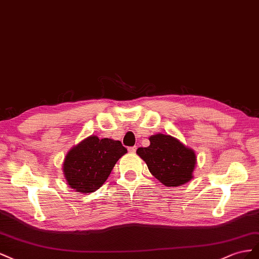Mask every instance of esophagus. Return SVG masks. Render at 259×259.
<instances>
[{"label":"esophagus","mask_w":259,"mask_h":259,"mask_svg":"<svg viewBox=\"0 0 259 259\" xmlns=\"http://www.w3.org/2000/svg\"><path fill=\"white\" fill-rule=\"evenodd\" d=\"M137 149H138V146L135 145V146H130L128 150H129V152H131V153H135V152L137 151Z\"/></svg>","instance_id":"obj_1"}]
</instances>
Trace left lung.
I'll list each match as a JSON object with an SVG mask.
<instances>
[{"instance_id":"obj_1","label":"left lung","mask_w":259,"mask_h":259,"mask_svg":"<svg viewBox=\"0 0 259 259\" xmlns=\"http://www.w3.org/2000/svg\"><path fill=\"white\" fill-rule=\"evenodd\" d=\"M150 146L139 147L137 153L151 174L167 187H179L192 179L196 156L178 140L166 135H154Z\"/></svg>"}]
</instances>
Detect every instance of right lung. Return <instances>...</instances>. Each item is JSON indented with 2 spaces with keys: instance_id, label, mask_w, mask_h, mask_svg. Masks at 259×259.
Masks as SVG:
<instances>
[{
  "instance_id": "obj_1",
  "label": "right lung",
  "mask_w": 259,
  "mask_h": 259,
  "mask_svg": "<svg viewBox=\"0 0 259 259\" xmlns=\"http://www.w3.org/2000/svg\"><path fill=\"white\" fill-rule=\"evenodd\" d=\"M127 149L120 141L92 136L71 149L64 161V175L69 186L81 193L102 187L117 160Z\"/></svg>"
}]
</instances>
